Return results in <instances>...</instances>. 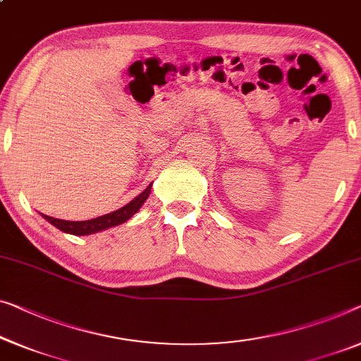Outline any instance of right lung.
I'll return each mask as SVG.
<instances>
[{
  "label": "right lung",
  "mask_w": 361,
  "mask_h": 361,
  "mask_svg": "<svg viewBox=\"0 0 361 361\" xmlns=\"http://www.w3.org/2000/svg\"><path fill=\"white\" fill-rule=\"evenodd\" d=\"M150 186L152 185H149L141 195L134 197L133 201L126 204L125 207L118 209L115 212L102 215V217L82 220V222H69V220L55 219V217H50V215H43V217H45L51 225H55L56 228H60L61 232H66L71 235H90V233L100 232V230L115 227V225H120L123 222H126L128 219H131L133 215L141 209L142 204L146 202V199L149 197V192H150Z\"/></svg>",
  "instance_id": "right-lung-1"
}]
</instances>
